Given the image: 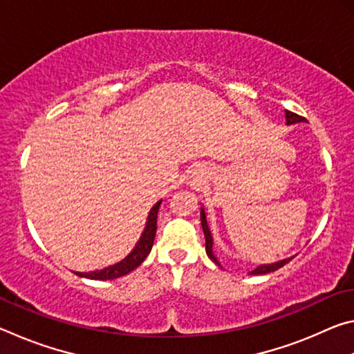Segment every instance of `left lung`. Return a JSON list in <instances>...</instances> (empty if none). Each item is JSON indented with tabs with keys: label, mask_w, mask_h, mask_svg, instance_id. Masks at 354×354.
I'll return each mask as SVG.
<instances>
[{
	"label": "left lung",
	"mask_w": 354,
	"mask_h": 354,
	"mask_svg": "<svg viewBox=\"0 0 354 354\" xmlns=\"http://www.w3.org/2000/svg\"><path fill=\"white\" fill-rule=\"evenodd\" d=\"M286 120H287V123H289V124L299 123V122H306V118L301 117V115H298V113H295V112H290V111H286ZM201 226H203V232H205V237H206V253H207L209 257H211V261H214L215 263H217V266H220V263L217 262V257L212 254V236H211V231H209V227H207L206 215H205V211H203V209H201ZM290 261H292V257H290V259L279 261L277 263H270V266H261V267L254 268L253 272H250V274L272 273L274 270H278V268L284 267L286 263L290 262Z\"/></svg>",
	"instance_id": "1"
}]
</instances>
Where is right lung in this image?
<instances>
[{
  "label": "right lung",
  "instance_id": "right-lung-1",
  "mask_svg": "<svg viewBox=\"0 0 354 354\" xmlns=\"http://www.w3.org/2000/svg\"><path fill=\"white\" fill-rule=\"evenodd\" d=\"M159 206L160 201L156 203L154 207L151 209V212L148 215V221H147V227L143 231V234L140 237L137 247L133 250L128 257H124L122 262L115 263V266L107 267L104 270H97V272H91V273H76L77 277H84V278H91V279H115L120 277H124L129 272H133L134 268H137L140 263L147 259V256L151 251L153 242H154V236H156V230H158V212H159Z\"/></svg>",
  "mask_w": 354,
  "mask_h": 354
}]
</instances>
